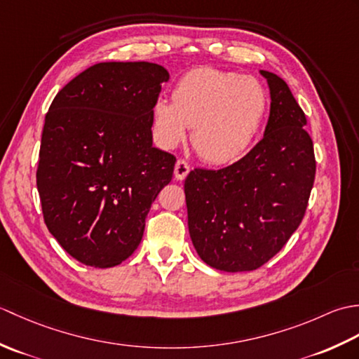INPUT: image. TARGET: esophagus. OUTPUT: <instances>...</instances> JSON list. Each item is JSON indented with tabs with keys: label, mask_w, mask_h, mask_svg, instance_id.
<instances>
[{
	"label": "esophagus",
	"mask_w": 359,
	"mask_h": 359,
	"mask_svg": "<svg viewBox=\"0 0 359 359\" xmlns=\"http://www.w3.org/2000/svg\"><path fill=\"white\" fill-rule=\"evenodd\" d=\"M189 172V165L185 162V160H177L174 166V177L177 180H184Z\"/></svg>",
	"instance_id": "1"
}]
</instances>
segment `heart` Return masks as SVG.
<instances>
[{"label":"heart","mask_w":359,"mask_h":359,"mask_svg":"<svg viewBox=\"0 0 359 359\" xmlns=\"http://www.w3.org/2000/svg\"><path fill=\"white\" fill-rule=\"evenodd\" d=\"M172 103L158 98L151 109L152 131L160 147L172 149L187 139L212 165L231 163L248 149L266 112L265 88L255 77L197 67L172 89Z\"/></svg>","instance_id":"1"}]
</instances>
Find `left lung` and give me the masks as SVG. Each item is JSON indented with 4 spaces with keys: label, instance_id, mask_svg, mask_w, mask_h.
<instances>
[{
    "label": "left lung",
    "instance_id": "1",
    "mask_svg": "<svg viewBox=\"0 0 359 359\" xmlns=\"http://www.w3.org/2000/svg\"><path fill=\"white\" fill-rule=\"evenodd\" d=\"M259 72L271 98L264 139L222 170L196 168L184 187L197 255L228 273L256 270L285 245L301 224L315 182L306 114L284 80Z\"/></svg>",
    "mask_w": 359,
    "mask_h": 359
}]
</instances>
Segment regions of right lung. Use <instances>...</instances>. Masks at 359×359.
I'll use <instances>...</instances> for the list:
<instances>
[{
    "instance_id": "right-lung-1",
    "label": "right lung",
    "mask_w": 359,
    "mask_h": 359,
    "mask_svg": "<svg viewBox=\"0 0 359 359\" xmlns=\"http://www.w3.org/2000/svg\"><path fill=\"white\" fill-rule=\"evenodd\" d=\"M170 80L163 66H90L53 98L44 120L36 187L48 230L94 269L139 247L151 203L175 157L152 147L151 109Z\"/></svg>"
}]
</instances>
